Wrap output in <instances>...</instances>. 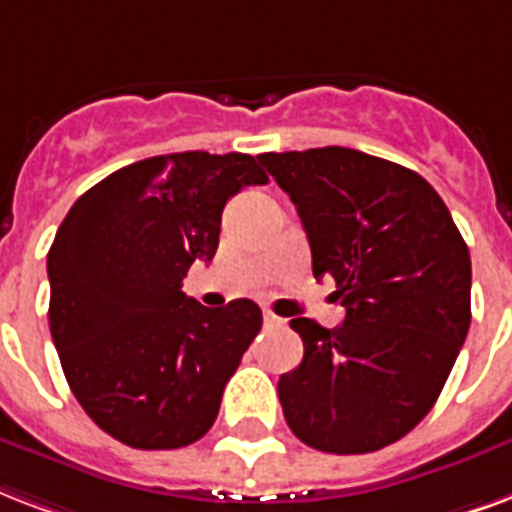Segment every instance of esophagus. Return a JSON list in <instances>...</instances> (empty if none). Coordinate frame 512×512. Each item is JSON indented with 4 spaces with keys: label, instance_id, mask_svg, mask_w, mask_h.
<instances>
[{
    "label": "esophagus",
    "instance_id": "1",
    "mask_svg": "<svg viewBox=\"0 0 512 512\" xmlns=\"http://www.w3.org/2000/svg\"><path fill=\"white\" fill-rule=\"evenodd\" d=\"M263 322H265V327H282L287 319H282L279 314H273L271 308H263Z\"/></svg>",
    "mask_w": 512,
    "mask_h": 512
}]
</instances>
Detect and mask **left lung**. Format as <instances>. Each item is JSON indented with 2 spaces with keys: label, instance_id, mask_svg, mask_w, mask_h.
Returning a JSON list of instances; mask_svg holds the SVG:
<instances>
[{
  "label": "left lung",
  "instance_id": "8db88e82",
  "mask_svg": "<svg viewBox=\"0 0 512 512\" xmlns=\"http://www.w3.org/2000/svg\"><path fill=\"white\" fill-rule=\"evenodd\" d=\"M290 195L314 276H333L346 319L295 317L303 362L279 378L284 419L306 446L368 454L395 443L438 400L470 330V252L435 187L349 150L257 155Z\"/></svg>",
  "mask_w": 512,
  "mask_h": 512
}]
</instances>
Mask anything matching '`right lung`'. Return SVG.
Masks as SVG:
<instances>
[{
	"instance_id": "add662e5",
	"label": "right lung",
	"mask_w": 512,
	"mask_h": 512,
	"mask_svg": "<svg viewBox=\"0 0 512 512\" xmlns=\"http://www.w3.org/2000/svg\"><path fill=\"white\" fill-rule=\"evenodd\" d=\"M265 182L244 152H171L101 179L61 222L50 335L77 403L120 443L182 448L217 419L263 314L247 298L201 306L182 279L217 252L230 198Z\"/></svg>"
}]
</instances>
